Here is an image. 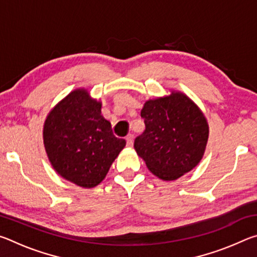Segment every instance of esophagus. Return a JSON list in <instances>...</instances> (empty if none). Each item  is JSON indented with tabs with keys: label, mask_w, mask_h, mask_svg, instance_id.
I'll return each instance as SVG.
<instances>
[{
	"label": "esophagus",
	"mask_w": 257,
	"mask_h": 257,
	"mask_svg": "<svg viewBox=\"0 0 257 257\" xmlns=\"http://www.w3.org/2000/svg\"><path fill=\"white\" fill-rule=\"evenodd\" d=\"M125 141H127V145L128 146H133L134 144V136L132 134L127 135V137H125Z\"/></svg>",
	"instance_id": "34e87169"
}]
</instances>
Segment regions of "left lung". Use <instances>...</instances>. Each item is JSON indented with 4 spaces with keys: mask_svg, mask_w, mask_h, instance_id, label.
<instances>
[{
    "mask_svg": "<svg viewBox=\"0 0 257 257\" xmlns=\"http://www.w3.org/2000/svg\"><path fill=\"white\" fill-rule=\"evenodd\" d=\"M145 130L134 147L149 170L160 179L176 180L202 160L208 139L203 112L187 95L150 99L142 108Z\"/></svg>",
    "mask_w": 257,
    "mask_h": 257,
    "instance_id": "left-lung-1",
    "label": "left lung"
}]
</instances>
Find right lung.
<instances>
[{
	"label": "right lung",
	"instance_id": "add662e5",
	"mask_svg": "<svg viewBox=\"0 0 257 257\" xmlns=\"http://www.w3.org/2000/svg\"><path fill=\"white\" fill-rule=\"evenodd\" d=\"M101 107L86 89H76L49 113L43 130L52 167L84 188H93L105 178L125 146L124 139L113 135Z\"/></svg>",
	"mask_w": 257,
	"mask_h": 257
}]
</instances>
